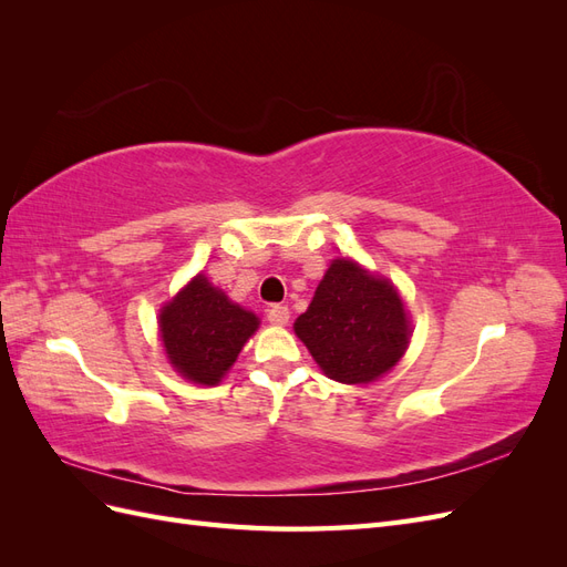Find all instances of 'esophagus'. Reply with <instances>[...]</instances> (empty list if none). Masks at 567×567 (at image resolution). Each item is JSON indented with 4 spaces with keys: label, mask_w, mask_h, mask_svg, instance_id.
<instances>
[{
    "label": "esophagus",
    "mask_w": 567,
    "mask_h": 567,
    "mask_svg": "<svg viewBox=\"0 0 567 567\" xmlns=\"http://www.w3.org/2000/svg\"><path fill=\"white\" fill-rule=\"evenodd\" d=\"M267 319H269V323H274V326H284V323H288V319H290L288 307H286V305H269Z\"/></svg>",
    "instance_id": "obj_1"
}]
</instances>
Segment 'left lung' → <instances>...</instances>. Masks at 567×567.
Returning <instances> with one entry per match:
<instances>
[{
  "mask_svg": "<svg viewBox=\"0 0 567 567\" xmlns=\"http://www.w3.org/2000/svg\"><path fill=\"white\" fill-rule=\"evenodd\" d=\"M296 333L329 379L350 385L379 379L409 346L398 290L350 260H333L323 274Z\"/></svg>",
  "mask_w": 567,
  "mask_h": 567,
  "instance_id": "obj_1",
  "label": "left lung"
}]
</instances>
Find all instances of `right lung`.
Wrapping results in <instances>:
<instances>
[{
	"mask_svg": "<svg viewBox=\"0 0 567 567\" xmlns=\"http://www.w3.org/2000/svg\"><path fill=\"white\" fill-rule=\"evenodd\" d=\"M255 329L257 317L234 305L203 274L161 312L169 364L200 385L219 383Z\"/></svg>",
	"mask_w": 567,
	"mask_h": 567,
	"instance_id": "1",
	"label": "right lung"
}]
</instances>
